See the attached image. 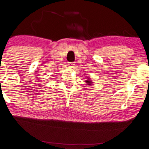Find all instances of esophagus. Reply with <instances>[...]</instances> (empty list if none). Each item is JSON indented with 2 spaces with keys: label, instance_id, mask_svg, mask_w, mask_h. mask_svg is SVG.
<instances>
[{
  "label": "esophagus",
  "instance_id": "esophagus-1",
  "mask_svg": "<svg viewBox=\"0 0 149 149\" xmlns=\"http://www.w3.org/2000/svg\"><path fill=\"white\" fill-rule=\"evenodd\" d=\"M74 62H68V66L70 67V68H73V67H74Z\"/></svg>",
  "mask_w": 149,
  "mask_h": 149
}]
</instances>
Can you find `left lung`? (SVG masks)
Listing matches in <instances>:
<instances>
[{
  "label": "left lung",
  "mask_w": 149,
  "mask_h": 149,
  "mask_svg": "<svg viewBox=\"0 0 149 149\" xmlns=\"http://www.w3.org/2000/svg\"><path fill=\"white\" fill-rule=\"evenodd\" d=\"M85 82H86V83H87V85H91V83H92V82H91L89 79H87V80H85Z\"/></svg>",
  "instance_id": "1"
}]
</instances>
